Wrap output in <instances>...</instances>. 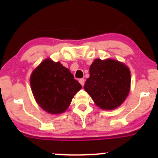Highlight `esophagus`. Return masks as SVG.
<instances>
[{"label": "esophagus", "mask_w": 158, "mask_h": 158, "mask_svg": "<svg viewBox=\"0 0 158 158\" xmlns=\"http://www.w3.org/2000/svg\"><path fill=\"white\" fill-rule=\"evenodd\" d=\"M79 83H80L81 85H82V86H83L84 84H85V79H80L79 80Z\"/></svg>", "instance_id": "esophagus-1"}]
</instances>
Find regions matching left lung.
<instances>
[{
    "instance_id": "1",
    "label": "left lung",
    "mask_w": 158,
    "mask_h": 158,
    "mask_svg": "<svg viewBox=\"0 0 158 158\" xmlns=\"http://www.w3.org/2000/svg\"><path fill=\"white\" fill-rule=\"evenodd\" d=\"M89 75L84 89L98 107L113 110L124 102L131 86V73L126 65L111 59H96L90 66Z\"/></svg>"
}]
</instances>
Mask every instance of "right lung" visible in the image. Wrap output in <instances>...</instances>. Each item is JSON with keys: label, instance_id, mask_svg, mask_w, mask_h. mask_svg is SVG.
Here are the masks:
<instances>
[{"label": "right lung", "instance_id": "right-lung-1", "mask_svg": "<svg viewBox=\"0 0 158 158\" xmlns=\"http://www.w3.org/2000/svg\"><path fill=\"white\" fill-rule=\"evenodd\" d=\"M30 86L37 104L49 114L64 112L82 89L69 69L50 59H46L33 70Z\"/></svg>", "mask_w": 158, "mask_h": 158}]
</instances>
